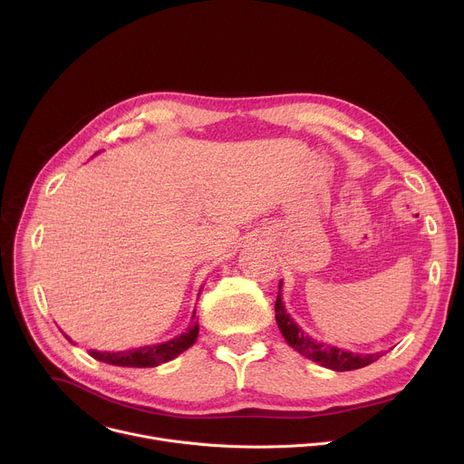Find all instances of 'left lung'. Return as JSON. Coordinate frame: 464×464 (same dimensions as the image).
<instances>
[{
  "mask_svg": "<svg viewBox=\"0 0 464 464\" xmlns=\"http://www.w3.org/2000/svg\"><path fill=\"white\" fill-rule=\"evenodd\" d=\"M276 319L281 328V334L285 336L286 343L295 349L299 354L304 358L317 362L319 365L333 369V371H354L362 369L372 362H376L382 354H354L351 351H343L338 347H333L328 343H321L308 336L301 326L292 319V315L286 312L283 297H281V285H279V294L276 301Z\"/></svg>",
  "mask_w": 464,
  "mask_h": 464,
  "instance_id": "8db88e82",
  "label": "left lung"
}]
</instances>
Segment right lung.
I'll use <instances>...</instances> for the list:
<instances>
[{
	"label": "right lung",
	"instance_id": "1",
	"mask_svg": "<svg viewBox=\"0 0 464 464\" xmlns=\"http://www.w3.org/2000/svg\"><path fill=\"white\" fill-rule=\"evenodd\" d=\"M196 310L192 312V319L188 328L179 336H176L170 342L158 343V345H149L141 349H131V351H122V353H99V351H90V356L95 360H101L110 365H119V367H156L161 365L183 351H187L198 338V319H196Z\"/></svg>",
	"mask_w": 464,
	"mask_h": 464
}]
</instances>
